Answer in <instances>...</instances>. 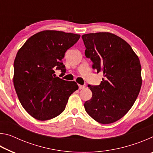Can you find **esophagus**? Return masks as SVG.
<instances>
[{
  "instance_id": "esophagus-1",
  "label": "esophagus",
  "mask_w": 153,
  "mask_h": 153,
  "mask_svg": "<svg viewBox=\"0 0 153 153\" xmlns=\"http://www.w3.org/2000/svg\"><path fill=\"white\" fill-rule=\"evenodd\" d=\"M78 87H79V90H82V89H84L85 88V86H83V85H78Z\"/></svg>"
}]
</instances>
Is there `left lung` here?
Instances as JSON below:
<instances>
[{"label": "left lung", "instance_id": "obj_1", "mask_svg": "<svg viewBox=\"0 0 153 153\" xmlns=\"http://www.w3.org/2000/svg\"><path fill=\"white\" fill-rule=\"evenodd\" d=\"M82 38L92 68L104 76L100 85L88 86L92 97L85 102V110L98 123L115 122L128 112L140 90L138 56L128 42L113 33H87Z\"/></svg>", "mask_w": 153, "mask_h": 153}]
</instances>
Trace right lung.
<instances>
[{
  "label": "right lung",
  "mask_w": 153,
  "mask_h": 153,
  "mask_svg": "<svg viewBox=\"0 0 153 153\" xmlns=\"http://www.w3.org/2000/svg\"><path fill=\"white\" fill-rule=\"evenodd\" d=\"M79 38V34L45 30L31 36L18 51L13 65L15 89L23 107L36 120L60 115L69 97L78 89L76 82L54 74L55 70L65 73L62 59Z\"/></svg>",
  "instance_id": "1"
}]
</instances>
